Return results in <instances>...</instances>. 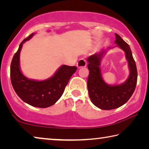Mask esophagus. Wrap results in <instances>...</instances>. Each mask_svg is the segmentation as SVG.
<instances>
[{"mask_svg": "<svg viewBox=\"0 0 149 149\" xmlns=\"http://www.w3.org/2000/svg\"><path fill=\"white\" fill-rule=\"evenodd\" d=\"M87 65V62L84 58L80 59L77 63V67L78 68H85Z\"/></svg>", "mask_w": 149, "mask_h": 149, "instance_id": "34e87169", "label": "esophagus"}]
</instances>
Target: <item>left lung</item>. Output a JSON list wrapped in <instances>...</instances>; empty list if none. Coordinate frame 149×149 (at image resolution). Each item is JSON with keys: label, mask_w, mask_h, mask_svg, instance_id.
<instances>
[{"label": "left lung", "mask_w": 149, "mask_h": 149, "mask_svg": "<svg viewBox=\"0 0 149 149\" xmlns=\"http://www.w3.org/2000/svg\"><path fill=\"white\" fill-rule=\"evenodd\" d=\"M115 43L125 52L130 68V75L124 83L110 85L103 80L100 65L105 50L93 54L87 58L89 70L87 87L89 97L93 104L102 110L115 109L124 104L132 96L137 85V70L132 50L129 45L119 35L115 33Z\"/></svg>", "instance_id": "left-lung-1"}]
</instances>
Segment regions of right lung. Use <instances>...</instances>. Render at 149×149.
I'll use <instances>...</instances> for the list:
<instances>
[{
	"mask_svg": "<svg viewBox=\"0 0 149 149\" xmlns=\"http://www.w3.org/2000/svg\"><path fill=\"white\" fill-rule=\"evenodd\" d=\"M31 33L20 43L10 65V79L15 92L23 101L38 108H47L61 97L76 66L62 65L53 76L43 81L29 79L22 74L19 67V54L23 44L33 36Z\"/></svg>",
	"mask_w": 149,
	"mask_h": 149,
	"instance_id": "right-lung-1",
	"label": "right lung"
}]
</instances>
